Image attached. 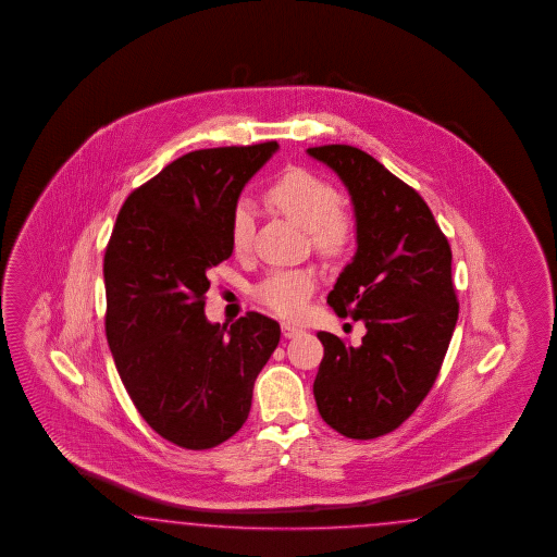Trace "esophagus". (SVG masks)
<instances>
[{
	"instance_id": "1",
	"label": "esophagus",
	"mask_w": 557,
	"mask_h": 557,
	"mask_svg": "<svg viewBox=\"0 0 557 557\" xmlns=\"http://www.w3.org/2000/svg\"><path fill=\"white\" fill-rule=\"evenodd\" d=\"M302 333V329H298L296 324H289V322H282V335L286 338L298 337Z\"/></svg>"
}]
</instances>
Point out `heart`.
<instances>
[{"mask_svg": "<svg viewBox=\"0 0 557 557\" xmlns=\"http://www.w3.org/2000/svg\"><path fill=\"white\" fill-rule=\"evenodd\" d=\"M265 202L310 228L314 243L337 253L349 238L354 224L341 210L337 187L306 169H287L263 191ZM253 240V212L247 202L236 203L228 219V243L236 255L247 253ZM319 284L310 268L273 270L253 287V298L284 319H298Z\"/></svg>", "mask_w": 557, "mask_h": 557, "instance_id": "heart-1", "label": "heart"}]
</instances>
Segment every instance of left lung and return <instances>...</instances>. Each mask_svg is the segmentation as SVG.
<instances>
[{"instance_id": "1", "label": "left lung", "mask_w": 557, "mask_h": 557, "mask_svg": "<svg viewBox=\"0 0 557 557\" xmlns=\"http://www.w3.org/2000/svg\"><path fill=\"white\" fill-rule=\"evenodd\" d=\"M308 154L337 171L357 219V253L326 302L368 329L359 347L317 333L314 398L341 435L382 437L419 408L443 366L459 314L451 247L421 194L368 152L324 145Z\"/></svg>"}]
</instances>
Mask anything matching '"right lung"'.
<instances>
[{
  "instance_id": "add662e5",
  "label": "right lung",
  "mask_w": 557,
  "mask_h": 557,
  "mask_svg": "<svg viewBox=\"0 0 557 557\" xmlns=\"http://www.w3.org/2000/svg\"><path fill=\"white\" fill-rule=\"evenodd\" d=\"M277 143L191 151L136 187L103 255L106 338L136 410L157 435L203 451L245 424L280 324L247 312L206 321L208 271L233 255L228 219Z\"/></svg>"
}]
</instances>
